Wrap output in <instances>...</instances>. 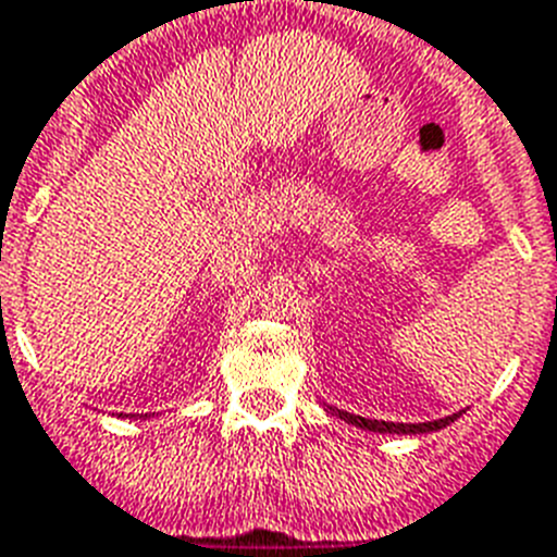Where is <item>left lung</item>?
Returning a JSON list of instances; mask_svg holds the SVG:
<instances>
[{
    "mask_svg": "<svg viewBox=\"0 0 557 557\" xmlns=\"http://www.w3.org/2000/svg\"><path fill=\"white\" fill-rule=\"evenodd\" d=\"M339 419L345 422L357 424V428L373 430V433H430V430H438L450 424L456 419V413L445 416V419H436V422H424V424H396V422H376V419H366V416H354V413H343V410H336Z\"/></svg>",
    "mask_w": 557,
    "mask_h": 557,
    "instance_id": "8db88e82",
    "label": "left lung"
}]
</instances>
